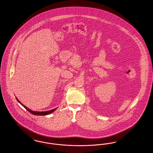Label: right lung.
Here are the masks:
<instances>
[{"label": "right lung", "mask_w": 153, "mask_h": 153, "mask_svg": "<svg viewBox=\"0 0 153 153\" xmlns=\"http://www.w3.org/2000/svg\"><path fill=\"white\" fill-rule=\"evenodd\" d=\"M16 100H17V101L19 102L21 105H22V106H23L24 107H25V108H26V109H27L28 111H29L30 113H31L32 114H33V115H49V114H51L53 112H54L56 109H57V108H54V109H51V110H50V111H44V112H37V111H31V110H30V109H29L27 107H26V106H25L23 104H22L21 102H19V100L18 99H16Z\"/></svg>", "instance_id": "right-lung-1"}]
</instances>
